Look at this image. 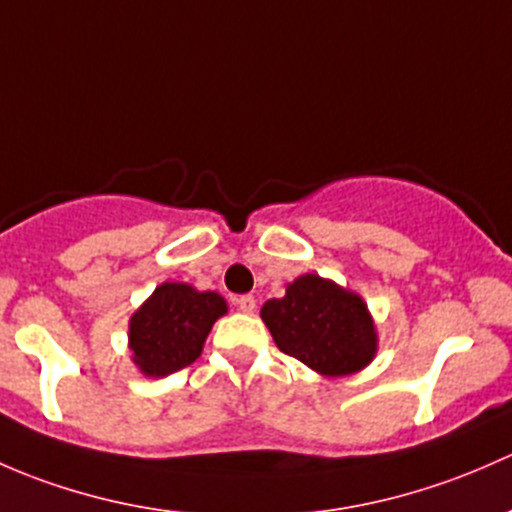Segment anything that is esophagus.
I'll list each match as a JSON object with an SVG mask.
<instances>
[{
  "mask_svg": "<svg viewBox=\"0 0 512 512\" xmlns=\"http://www.w3.org/2000/svg\"><path fill=\"white\" fill-rule=\"evenodd\" d=\"M236 308L244 310V313H254L256 310V298L254 295H239V298H234Z\"/></svg>",
  "mask_w": 512,
  "mask_h": 512,
  "instance_id": "1",
  "label": "esophagus"
}]
</instances>
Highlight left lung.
<instances>
[{
    "label": "left lung",
    "instance_id": "1",
    "mask_svg": "<svg viewBox=\"0 0 512 512\" xmlns=\"http://www.w3.org/2000/svg\"><path fill=\"white\" fill-rule=\"evenodd\" d=\"M261 320L286 355L323 377L365 370L377 355V325L365 298L318 273H303L283 298L266 300Z\"/></svg>",
    "mask_w": 512,
    "mask_h": 512
}]
</instances>
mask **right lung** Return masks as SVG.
Returning <instances> with one entry per match:
<instances>
[{
  "instance_id": "add662e5",
  "label": "right lung",
  "mask_w": 512,
  "mask_h": 512,
  "mask_svg": "<svg viewBox=\"0 0 512 512\" xmlns=\"http://www.w3.org/2000/svg\"><path fill=\"white\" fill-rule=\"evenodd\" d=\"M226 310L229 305L217 291H197L175 281L160 283L130 315L128 347L135 367L145 377H167L192 365L202 355L212 325Z\"/></svg>"
}]
</instances>
